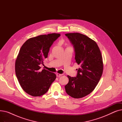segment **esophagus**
Instances as JSON below:
<instances>
[{"instance_id": "obj_1", "label": "esophagus", "mask_w": 122, "mask_h": 122, "mask_svg": "<svg viewBox=\"0 0 122 122\" xmlns=\"http://www.w3.org/2000/svg\"><path fill=\"white\" fill-rule=\"evenodd\" d=\"M62 75H63V74H59V73H57L56 74L57 76H61Z\"/></svg>"}]
</instances>
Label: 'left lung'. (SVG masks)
I'll list each match as a JSON object with an SVG mask.
<instances>
[{
    "instance_id": "obj_1",
    "label": "left lung",
    "mask_w": 122,
    "mask_h": 122,
    "mask_svg": "<svg viewBox=\"0 0 122 122\" xmlns=\"http://www.w3.org/2000/svg\"><path fill=\"white\" fill-rule=\"evenodd\" d=\"M65 36L73 45L75 61L80 65L76 77L68 76L66 92L73 98H82L91 93L98 84L103 73L102 57L97 43L86 35L75 33Z\"/></svg>"
}]
</instances>
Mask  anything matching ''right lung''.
<instances>
[{"label":"right lung","mask_w":122,"mask_h":122,"mask_svg":"<svg viewBox=\"0 0 122 122\" xmlns=\"http://www.w3.org/2000/svg\"><path fill=\"white\" fill-rule=\"evenodd\" d=\"M60 34L40 35L29 38L22 46L15 62L16 75L23 90L33 97L46 93L56 76L40 65L46 58L50 47Z\"/></svg>","instance_id":"1"}]
</instances>
